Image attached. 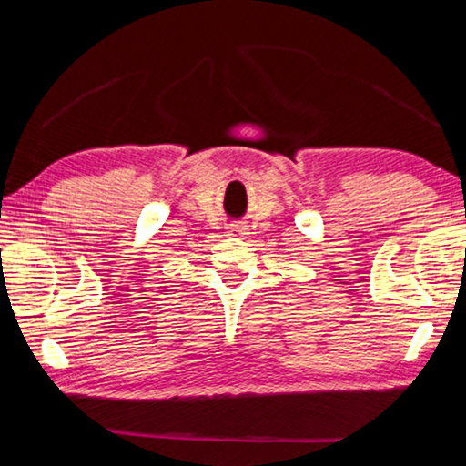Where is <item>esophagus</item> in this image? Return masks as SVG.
I'll return each instance as SVG.
<instances>
[{
    "label": "esophagus",
    "mask_w": 466,
    "mask_h": 466,
    "mask_svg": "<svg viewBox=\"0 0 466 466\" xmlns=\"http://www.w3.org/2000/svg\"><path fill=\"white\" fill-rule=\"evenodd\" d=\"M244 230H247V228H244V226H240V224H232L230 228H228V234L238 236V234H244Z\"/></svg>",
    "instance_id": "esophagus-1"
}]
</instances>
